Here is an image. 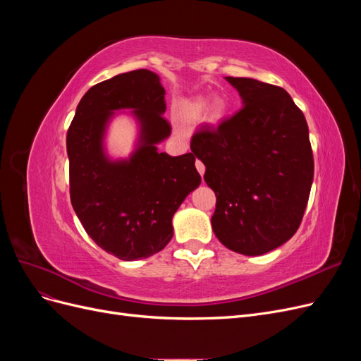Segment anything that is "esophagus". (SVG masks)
Masks as SVG:
<instances>
[{
  "label": "esophagus",
  "instance_id": "1",
  "mask_svg": "<svg viewBox=\"0 0 361 361\" xmlns=\"http://www.w3.org/2000/svg\"><path fill=\"white\" fill-rule=\"evenodd\" d=\"M195 169H197V171L203 176V173H204V164H203L202 161H195Z\"/></svg>",
  "mask_w": 361,
  "mask_h": 361
}]
</instances>
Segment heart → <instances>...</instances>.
I'll return each instance as SVG.
<instances>
[{
	"label": "heart",
	"instance_id": "obj_1",
	"mask_svg": "<svg viewBox=\"0 0 361 361\" xmlns=\"http://www.w3.org/2000/svg\"><path fill=\"white\" fill-rule=\"evenodd\" d=\"M203 108H204V101L199 97V99L185 102L180 110V114L185 118H195L202 114ZM226 110H227V105L224 99H221V97H215V99L206 108V117L209 118L211 122H218V120H221L224 117Z\"/></svg>",
	"mask_w": 361,
	"mask_h": 361
}]
</instances>
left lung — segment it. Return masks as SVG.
I'll list each match as a JSON object with an SVG mask.
<instances>
[{
  "mask_svg": "<svg viewBox=\"0 0 361 361\" xmlns=\"http://www.w3.org/2000/svg\"><path fill=\"white\" fill-rule=\"evenodd\" d=\"M243 108L218 126L202 123L191 150L216 195L212 231L228 250L260 256L301 224L313 182L309 126L281 87L226 76Z\"/></svg>",
  "mask_w": 361,
  "mask_h": 361,
  "instance_id": "left-lung-1",
  "label": "left lung"
}]
</instances>
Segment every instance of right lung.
<instances>
[{"mask_svg":"<svg viewBox=\"0 0 361 361\" xmlns=\"http://www.w3.org/2000/svg\"><path fill=\"white\" fill-rule=\"evenodd\" d=\"M166 90L147 69L93 85L76 106L68 130L71 202L82 227L106 253L122 260L158 253L173 236L171 218L200 185L195 157H170L157 145L171 133L164 118ZM133 107L140 146L128 161H110L102 138L116 109Z\"/></svg>","mask_w":361,"mask_h":361,"instance_id":"obj_1","label":"right lung"}]
</instances>
